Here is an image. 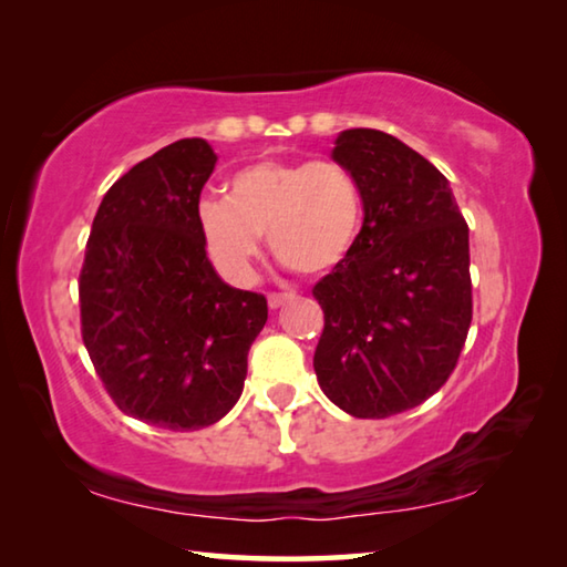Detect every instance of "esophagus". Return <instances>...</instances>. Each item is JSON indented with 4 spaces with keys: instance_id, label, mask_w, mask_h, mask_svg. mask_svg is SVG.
Segmentation results:
<instances>
[{
    "instance_id": "obj_1",
    "label": "esophagus",
    "mask_w": 567,
    "mask_h": 567,
    "mask_svg": "<svg viewBox=\"0 0 567 567\" xmlns=\"http://www.w3.org/2000/svg\"><path fill=\"white\" fill-rule=\"evenodd\" d=\"M292 300V295H287V292H272L270 297H267V305H270V310H280V307L285 305V302H290Z\"/></svg>"
}]
</instances>
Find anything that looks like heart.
<instances>
[{"mask_svg":"<svg viewBox=\"0 0 567 567\" xmlns=\"http://www.w3.org/2000/svg\"><path fill=\"white\" fill-rule=\"evenodd\" d=\"M207 255L233 282L247 285L260 257V235L285 265L324 275L344 262L362 225V192L332 159H257L225 182V199L197 209Z\"/></svg>","mask_w":567,"mask_h":567,"instance_id":"obj_1","label":"heart"}]
</instances>
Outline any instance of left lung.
<instances>
[{
    "mask_svg": "<svg viewBox=\"0 0 567 567\" xmlns=\"http://www.w3.org/2000/svg\"><path fill=\"white\" fill-rule=\"evenodd\" d=\"M332 159L362 192V229L315 285V372L352 417H390L445 385L473 320L467 223L450 182L392 134L344 130Z\"/></svg>",
    "mask_w": 567,
    "mask_h": 567,
    "instance_id": "obj_1",
    "label": "left lung"
}]
</instances>
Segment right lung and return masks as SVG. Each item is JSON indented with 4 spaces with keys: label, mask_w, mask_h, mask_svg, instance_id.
Masks as SVG:
<instances>
[{
    "label": "right lung",
    "mask_w": 567,
    "mask_h": 567,
    "mask_svg": "<svg viewBox=\"0 0 567 567\" xmlns=\"http://www.w3.org/2000/svg\"><path fill=\"white\" fill-rule=\"evenodd\" d=\"M217 155L192 137L107 189L80 275L82 340L122 412L165 430L223 420L243 395L267 300L229 287L199 235V192Z\"/></svg>",
    "instance_id": "add662e5"
}]
</instances>
